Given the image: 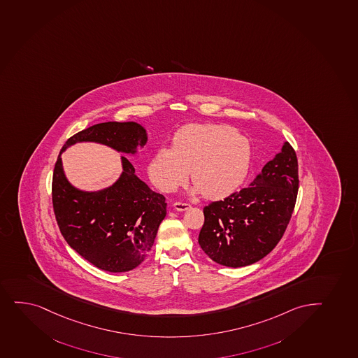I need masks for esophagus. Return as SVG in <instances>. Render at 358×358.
<instances>
[{
	"instance_id": "34e87169",
	"label": "esophagus",
	"mask_w": 358,
	"mask_h": 358,
	"mask_svg": "<svg viewBox=\"0 0 358 358\" xmlns=\"http://www.w3.org/2000/svg\"><path fill=\"white\" fill-rule=\"evenodd\" d=\"M173 207L177 210H187V209L190 208V203H188V202L177 201L173 203Z\"/></svg>"
}]
</instances>
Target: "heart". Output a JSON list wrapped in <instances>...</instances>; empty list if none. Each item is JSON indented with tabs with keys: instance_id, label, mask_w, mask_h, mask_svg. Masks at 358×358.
I'll list each match as a JSON object with an SVG mask.
<instances>
[{
	"instance_id": "1",
	"label": "heart",
	"mask_w": 358,
	"mask_h": 358,
	"mask_svg": "<svg viewBox=\"0 0 358 358\" xmlns=\"http://www.w3.org/2000/svg\"><path fill=\"white\" fill-rule=\"evenodd\" d=\"M251 163V145L229 124H192L178 129L173 149L162 148L150 162L149 175L156 187L171 193L193 182L208 199L234 194L245 180Z\"/></svg>"
}]
</instances>
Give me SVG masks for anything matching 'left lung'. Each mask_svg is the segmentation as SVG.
<instances>
[{
    "label": "left lung",
    "instance_id": "left-lung-1",
    "mask_svg": "<svg viewBox=\"0 0 358 358\" xmlns=\"http://www.w3.org/2000/svg\"><path fill=\"white\" fill-rule=\"evenodd\" d=\"M299 190V165L287 141L249 187L203 208L199 244L210 259L239 268L278 245L289 224Z\"/></svg>",
    "mask_w": 358,
    "mask_h": 358
}]
</instances>
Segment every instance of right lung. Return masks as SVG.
<instances>
[{
    "mask_svg": "<svg viewBox=\"0 0 358 358\" xmlns=\"http://www.w3.org/2000/svg\"><path fill=\"white\" fill-rule=\"evenodd\" d=\"M146 141L137 122L109 121L73 134L57 158L52 177L57 224L69 245L99 269L124 273L144 261L166 215L165 197L134 175L126 157L121 158L124 171L112 187L97 193L73 188L62 168V152L77 141H96L134 153Z\"/></svg>",
    "mask_w": 358,
    "mask_h": 358,
    "instance_id": "obj_1",
    "label": "right lung"
}]
</instances>
